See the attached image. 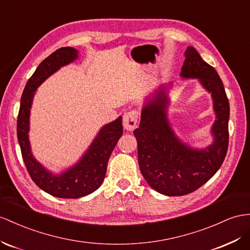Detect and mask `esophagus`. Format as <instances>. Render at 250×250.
Segmentation results:
<instances>
[{
  "label": "esophagus",
  "mask_w": 250,
  "mask_h": 250,
  "mask_svg": "<svg viewBox=\"0 0 250 250\" xmlns=\"http://www.w3.org/2000/svg\"><path fill=\"white\" fill-rule=\"evenodd\" d=\"M137 119H138V112L136 110L126 112L124 115V121H123L125 129L127 131H133L137 125Z\"/></svg>",
  "instance_id": "obj_1"
}]
</instances>
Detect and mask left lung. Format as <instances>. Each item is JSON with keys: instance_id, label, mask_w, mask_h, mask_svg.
<instances>
[{"instance_id": "left-lung-1", "label": "left lung", "mask_w": 250, "mask_h": 250, "mask_svg": "<svg viewBox=\"0 0 250 250\" xmlns=\"http://www.w3.org/2000/svg\"><path fill=\"white\" fill-rule=\"evenodd\" d=\"M183 78H197L211 93L216 119L211 129L212 145L193 149L182 143L169 124L166 88L161 86L143 107L137 139L140 172L150 186L168 196L186 195L200 188L220 169L228 150L229 101L214 67L205 62L194 47L185 52Z\"/></svg>"}]
</instances>
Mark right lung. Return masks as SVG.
<instances>
[{"label":"right lung","instance_id":"right-lung-1","mask_svg":"<svg viewBox=\"0 0 250 250\" xmlns=\"http://www.w3.org/2000/svg\"><path fill=\"white\" fill-rule=\"evenodd\" d=\"M77 58L78 50L73 47H61L39 64L25 85L17 123L19 145L31 180L43 191L60 198H79L92 193L101 186L106 173L108 158L124 133L123 117L119 116L102 126L80 161L59 175L49 172L33 156L28 132L30 107L36 89L50 75Z\"/></svg>","mask_w":250,"mask_h":250}]
</instances>
